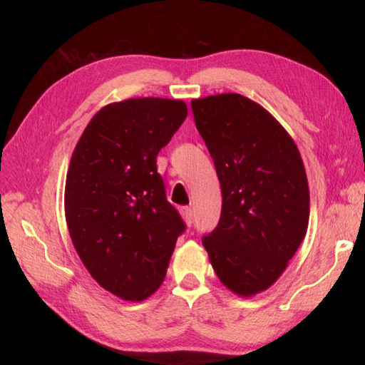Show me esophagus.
Listing matches in <instances>:
<instances>
[{
    "instance_id": "1",
    "label": "esophagus",
    "mask_w": 365,
    "mask_h": 365,
    "mask_svg": "<svg viewBox=\"0 0 365 365\" xmlns=\"http://www.w3.org/2000/svg\"><path fill=\"white\" fill-rule=\"evenodd\" d=\"M180 216H182V220L185 221L187 226H191V224H192V210L190 207H180Z\"/></svg>"
}]
</instances>
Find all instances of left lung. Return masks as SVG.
<instances>
[{"label":"left lung","instance_id":"obj_1","mask_svg":"<svg viewBox=\"0 0 365 365\" xmlns=\"http://www.w3.org/2000/svg\"><path fill=\"white\" fill-rule=\"evenodd\" d=\"M191 108L222 195L220 222L202 245L224 287L250 298L281 277L306 237L304 163L287 130L251 98L216 94L192 98Z\"/></svg>","mask_w":365,"mask_h":365}]
</instances>
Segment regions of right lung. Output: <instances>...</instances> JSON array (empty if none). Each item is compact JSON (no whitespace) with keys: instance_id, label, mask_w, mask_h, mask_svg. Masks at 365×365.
I'll list each match as a JSON object with an SVG mask.
<instances>
[{"instance_id":"obj_1","label":"right lung","mask_w":365,"mask_h":365,"mask_svg":"<svg viewBox=\"0 0 365 365\" xmlns=\"http://www.w3.org/2000/svg\"><path fill=\"white\" fill-rule=\"evenodd\" d=\"M188 115L182 100L103 106L75 145L64 208L83 265L105 290L144 301L165 281L185 224L166 200L157 155Z\"/></svg>"}]
</instances>
